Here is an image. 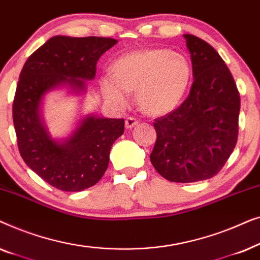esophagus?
Masks as SVG:
<instances>
[{"mask_svg": "<svg viewBox=\"0 0 260 260\" xmlns=\"http://www.w3.org/2000/svg\"><path fill=\"white\" fill-rule=\"evenodd\" d=\"M138 123H140V122H138L137 119L133 118V117H129V118L125 119V127H126V129H133V127L135 125H137Z\"/></svg>", "mask_w": 260, "mask_h": 260, "instance_id": "34e87169", "label": "esophagus"}]
</instances>
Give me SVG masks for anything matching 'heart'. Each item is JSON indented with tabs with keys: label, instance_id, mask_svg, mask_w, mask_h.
I'll return each instance as SVG.
<instances>
[{
	"label": "heart",
	"instance_id": "obj_1",
	"mask_svg": "<svg viewBox=\"0 0 260 260\" xmlns=\"http://www.w3.org/2000/svg\"><path fill=\"white\" fill-rule=\"evenodd\" d=\"M191 70L187 58L165 48L126 53L111 65V76L101 78L103 94L110 104L124 109L135 92L138 108L158 117L175 110L186 94Z\"/></svg>",
	"mask_w": 260,
	"mask_h": 260
}]
</instances>
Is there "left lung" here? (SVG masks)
Here are the masks:
<instances>
[{
  "label": "left lung",
  "instance_id": "left-lung-1",
  "mask_svg": "<svg viewBox=\"0 0 260 260\" xmlns=\"http://www.w3.org/2000/svg\"><path fill=\"white\" fill-rule=\"evenodd\" d=\"M190 53L193 85L186 101L154 123L157 140L150 161L172 182H198L216 175L238 140L240 97L218 52L183 34Z\"/></svg>",
  "mask_w": 260,
  "mask_h": 260
}]
</instances>
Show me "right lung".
Listing matches in <instances>:
<instances>
[{
	"label": "right lung",
	"instance_id": "right-lung-1",
	"mask_svg": "<svg viewBox=\"0 0 260 260\" xmlns=\"http://www.w3.org/2000/svg\"><path fill=\"white\" fill-rule=\"evenodd\" d=\"M111 38L56 35L27 59L13 103V122L21 157L42 180L63 191L94 186L106 172L110 150L124 134V119L80 115L67 137H53L44 117L51 91L84 97L95 65L117 44ZM81 101V99H80Z\"/></svg>",
	"mask_w": 260,
	"mask_h": 260
}]
</instances>
